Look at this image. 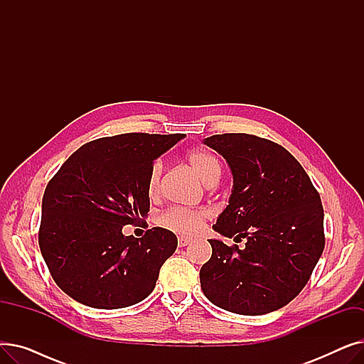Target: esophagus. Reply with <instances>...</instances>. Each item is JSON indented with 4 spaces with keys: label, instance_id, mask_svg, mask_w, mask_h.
<instances>
[{
    "label": "esophagus",
    "instance_id": "esophagus-1",
    "mask_svg": "<svg viewBox=\"0 0 364 364\" xmlns=\"http://www.w3.org/2000/svg\"><path fill=\"white\" fill-rule=\"evenodd\" d=\"M190 243H192V240L187 239V237H180V239H178V246H180V247H186V246H188Z\"/></svg>",
    "mask_w": 364,
    "mask_h": 364
}]
</instances>
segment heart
I'll use <instances>...</instances> for the list:
<instances>
[{"instance_id":"1","label":"heart","mask_w":364,"mask_h":364,"mask_svg":"<svg viewBox=\"0 0 364 364\" xmlns=\"http://www.w3.org/2000/svg\"><path fill=\"white\" fill-rule=\"evenodd\" d=\"M187 161L196 171V174L205 181L209 183L220 177V162L211 151L203 149H193L187 153ZM164 174V162L161 159L155 161L150 168L147 178V193L149 196H158L161 190V180ZM209 213L206 209H186V208H171L164 213L159 218L161 225L168 230L176 232L184 236L198 235L205 224Z\"/></svg>"}]
</instances>
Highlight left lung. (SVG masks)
I'll return each instance as SVG.
<instances>
[{
  "label": "left lung",
  "instance_id": "obj_1",
  "mask_svg": "<svg viewBox=\"0 0 364 364\" xmlns=\"http://www.w3.org/2000/svg\"><path fill=\"white\" fill-rule=\"evenodd\" d=\"M203 143L232 169L233 188L200 269L205 296L243 316L276 311L307 284L324 250L323 206L307 172L284 147L251 134H217Z\"/></svg>",
  "mask_w": 364,
  "mask_h": 364
}]
</instances>
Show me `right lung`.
<instances>
[{
	"label": "right lung",
	"instance_id": "add662e5",
	"mask_svg": "<svg viewBox=\"0 0 364 364\" xmlns=\"http://www.w3.org/2000/svg\"><path fill=\"white\" fill-rule=\"evenodd\" d=\"M184 134L128 132L80 147L55 172L43 198L40 250L59 288L92 309H124L155 289L177 236L153 227L140 239L122 228L143 221L147 178Z\"/></svg>",
	"mask_w": 364,
	"mask_h": 364
}]
</instances>
